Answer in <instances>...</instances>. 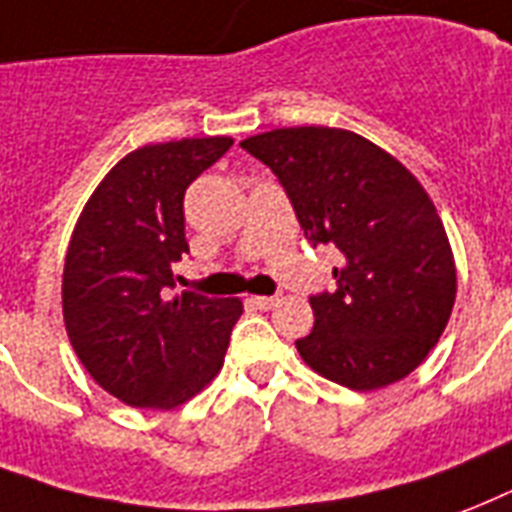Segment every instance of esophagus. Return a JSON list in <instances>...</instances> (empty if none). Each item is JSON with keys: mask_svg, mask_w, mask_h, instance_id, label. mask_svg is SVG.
Instances as JSON below:
<instances>
[{"mask_svg": "<svg viewBox=\"0 0 512 512\" xmlns=\"http://www.w3.org/2000/svg\"><path fill=\"white\" fill-rule=\"evenodd\" d=\"M251 301L259 307V310H272L280 299H277V296H253Z\"/></svg>", "mask_w": 512, "mask_h": 512, "instance_id": "esophagus-1", "label": "esophagus"}]
</instances>
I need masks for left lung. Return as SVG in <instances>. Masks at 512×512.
<instances>
[{
    "label": "left lung",
    "mask_w": 512,
    "mask_h": 512,
    "mask_svg": "<svg viewBox=\"0 0 512 512\" xmlns=\"http://www.w3.org/2000/svg\"><path fill=\"white\" fill-rule=\"evenodd\" d=\"M288 194L312 248L342 253L334 291L310 296L304 363L350 390H379L427 358L449 323L457 269L417 178L358 133L280 128L245 138Z\"/></svg>",
    "instance_id": "8db88e82"
}]
</instances>
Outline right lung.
I'll return each mask as SVG.
<instances>
[{
	"mask_svg": "<svg viewBox=\"0 0 512 512\" xmlns=\"http://www.w3.org/2000/svg\"><path fill=\"white\" fill-rule=\"evenodd\" d=\"M232 138H184L130 152L79 216L63 267V320L87 374L122 403L176 408L224 366L240 299L176 293L189 253L184 194Z\"/></svg>",
	"mask_w": 512,
	"mask_h": 512,
	"instance_id": "1",
	"label": "right lung"
}]
</instances>
